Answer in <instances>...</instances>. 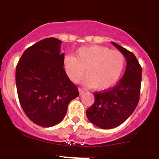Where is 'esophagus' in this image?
<instances>
[{
	"instance_id": "34e87169",
	"label": "esophagus",
	"mask_w": 159,
	"mask_h": 159,
	"mask_svg": "<svg viewBox=\"0 0 159 159\" xmlns=\"http://www.w3.org/2000/svg\"><path fill=\"white\" fill-rule=\"evenodd\" d=\"M78 91H79V93H80V95H82V94L84 93V90L83 89H81V88L78 89Z\"/></svg>"
}]
</instances>
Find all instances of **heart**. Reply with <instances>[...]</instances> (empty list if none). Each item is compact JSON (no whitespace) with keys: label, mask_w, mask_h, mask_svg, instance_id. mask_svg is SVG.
<instances>
[{"label":"heart","mask_w":159,"mask_h":159,"mask_svg":"<svg viewBox=\"0 0 159 159\" xmlns=\"http://www.w3.org/2000/svg\"><path fill=\"white\" fill-rule=\"evenodd\" d=\"M125 66V57L119 51L102 45H87L75 51V57L67 54L63 59L65 73L74 83L85 74V85L97 90L110 88L119 80Z\"/></svg>","instance_id":"heart-1"}]
</instances>
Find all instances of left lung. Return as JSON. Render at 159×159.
Returning a JSON list of instances; mask_svg holds the SVG:
<instances>
[{
  "instance_id": "obj_1",
  "label": "left lung",
  "mask_w": 159,
  "mask_h": 159,
  "mask_svg": "<svg viewBox=\"0 0 159 159\" xmlns=\"http://www.w3.org/2000/svg\"><path fill=\"white\" fill-rule=\"evenodd\" d=\"M126 60L123 78L114 87L96 92L93 105L87 110L91 123L103 129L117 127L135 110L140 97L142 68L132 52L111 42Z\"/></svg>"
}]
</instances>
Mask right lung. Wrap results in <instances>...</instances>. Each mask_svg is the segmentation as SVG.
Listing matches in <instances>:
<instances>
[{
	"label": "right lung",
	"instance_id": "obj_1",
	"mask_svg": "<svg viewBox=\"0 0 159 159\" xmlns=\"http://www.w3.org/2000/svg\"><path fill=\"white\" fill-rule=\"evenodd\" d=\"M62 41L46 38L27 48L16 69L19 102L32 122L52 127L62 121L68 105L79 96L63 67Z\"/></svg>",
	"mask_w": 159,
	"mask_h": 159
}]
</instances>
